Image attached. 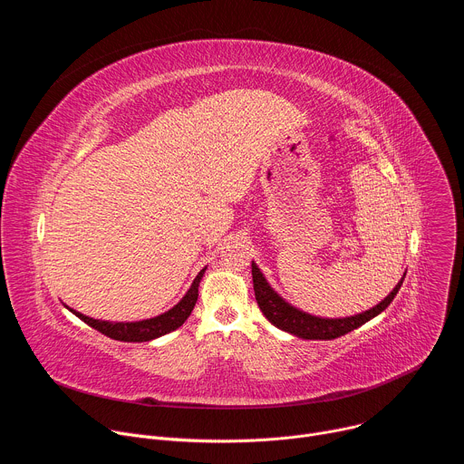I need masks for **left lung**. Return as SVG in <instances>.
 Masks as SVG:
<instances>
[{
	"label": "left lung",
	"instance_id": "8db88e82",
	"mask_svg": "<svg viewBox=\"0 0 464 464\" xmlns=\"http://www.w3.org/2000/svg\"><path fill=\"white\" fill-rule=\"evenodd\" d=\"M251 276H253V288H255V299L258 308L262 310V314L266 315V319L285 330V333H290L297 338L303 340H334L340 336H345L351 330L362 326L363 323H367L369 319L376 317L380 312H383L391 301L394 299V295L399 294L402 281L394 286V290L376 306H372L371 310H365L358 315H351V317H343V319H321L310 314H304L294 306H290L288 303H285L274 290L272 286L266 283V279L262 277L260 270L255 266V262H251Z\"/></svg>",
	"mask_w": 464,
	"mask_h": 464
}]
</instances>
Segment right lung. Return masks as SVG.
Wrapping results in <instances>:
<instances>
[{
	"label": "right lung",
	"mask_w": 464,
	"mask_h": 464,
	"mask_svg": "<svg viewBox=\"0 0 464 464\" xmlns=\"http://www.w3.org/2000/svg\"><path fill=\"white\" fill-rule=\"evenodd\" d=\"M206 268L196 276V279L192 281L188 292L185 294V297L169 312L152 317V319H145V321H138V323H108V321H99V319H92L81 312L72 310L79 319H82L86 324L93 326L95 330H99L101 334L117 340V342H150L154 338H160L163 334L172 333L178 326H181L185 323V319L190 315L196 301H198V286H200V279L204 276Z\"/></svg>",
	"instance_id": "obj_1"
}]
</instances>
